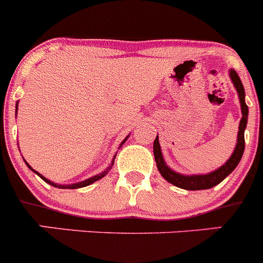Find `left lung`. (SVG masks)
<instances>
[{"label":"left lung","mask_w":263,"mask_h":263,"mask_svg":"<svg viewBox=\"0 0 263 263\" xmlns=\"http://www.w3.org/2000/svg\"><path fill=\"white\" fill-rule=\"evenodd\" d=\"M229 78H231L232 83H233L234 88H236L237 93H238V99H240L241 104V113H242V118L240 121V126H238V134H237V143L234 147V152L232 153L231 158L222 164L221 167H218L217 170L208 174H194V175H184V174L176 173L174 170L170 168L167 163L164 162L163 155H162V150H160L159 138H155L154 141V157L155 162H157L158 171L160 175L166 179L167 182L174 184L175 187L183 188V190H188V191H199V190H208L218 183H221L229 174L233 171L237 167V164L240 163L241 158H242L243 150H245V133L246 124H248V115H249V109L245 103V89L241 83L240 78L237 75V72L234 69H229Z\"/></svg>","instance_id":"left-lung-1"}]
</instances>
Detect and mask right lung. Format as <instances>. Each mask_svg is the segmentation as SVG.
Listing matches in <instances>:
<instances>
[{
	"label": "right lung",
	"instance_id": "add662e5",
	"mask_svg": "<svg viewBox=\"0 0 263 263\" xmlns=\"http://www.w3.org/2000/svg\"><path fill=\"white\" fill-rule=\"evenodd\" d=\"M17 109H18V101H17V104H15V115H17ZM129 138V136L126 137V138L124 139V141H122V142H121V145H120V147L122 145H124L125 142H126V139ZM117 155V154H116ZM116 155L115 157H113V160H111L110 162V164H109L108 167H106L105 170H104L103 173H100V174H97V175H95V176H90V178H88V179H85V180H83V182H79V183H73V184H58V183H53V182H51V180H48L47 178H45V176L42 175V174H39L38 171H35V170H32V167L30 166L29 163H27L26 160H25V163H26V166L29 167L30 170H31V171H34V173L36 174V175L38 176H41L42 179H43V180H45L46 183H48V184H51V185H53V187H57V188H68V190H75V188H81V187H87V185H89V184H92V183H95V182H97V180H100V179L101 178H104V176L106 175V174L109 173V171H110V168L111 167H113V163H115V158H116Z\"/></svg>",
	"mask_w": 263,
	"mask_h": 263
}]
</instances>
